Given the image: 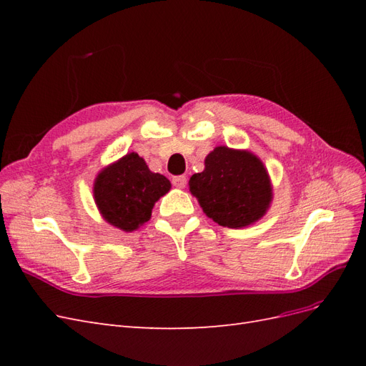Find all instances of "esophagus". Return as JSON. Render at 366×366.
Returning <instances> with one entry per match:
<instances>
[{
  "instance_id": "obj_1",
  "label": "esophagus",
  "mask_w": 366,
  "mask_h": 366,
  "mask_svg": "<svg viewBox=\"0 0 366 366\" xmlns=\"http://www.w3.org/2000/svg\"><path fill=\"white\" fill-rule=\"evenodd\" d=\"M186 183H187V179H186L184 175L174 177V179H172V184H174L175 187H180V189H183V187L186 186Z\"/></svg>"
}]
</instances>
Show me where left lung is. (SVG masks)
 <instances>
[{
	"label": "left lung",
	"mask_w": 366,
	"mask_h": 366,
	"mask_svg": "<svg viewBox=\"0 0 366 366\" xmlns=\"http://www.w3.org/2000/svg\"><path fill=\"white\" fill-rule=\"evenodd\" d=\"M189 191L203 212L229 229L259 221L273 202V186L262 160L249 149L217 147L204 169L189 179Z\"/></svg>",
	"instance_id": "1"
}]
</instances>
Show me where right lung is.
Segmentation results:
<instances>
[{"label":"right lung","instance_id":"add662e5","mask_svg":"<svg viewBox=\"0 0 366 366\" xmlns=\"http://www.w3.org/2000/svg\"><path fill=\"white\" fill-rule=\"evenodd\" d=\"M171 191V182L152 172L137 152H128L97 172L93 183L99 214L124 232L137 230L149 221L152 207Z\"/></svg>","mask_w":366,"mask_h":366}]
</instances>
